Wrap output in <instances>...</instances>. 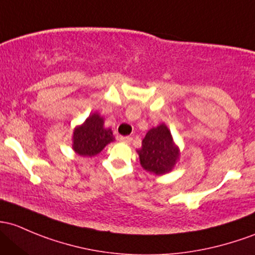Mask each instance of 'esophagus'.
Instances as JSON below:
<instances>
[{
  "label": "esophagus",
  "mask_w": 255,
  "mask_h": 255,
  "mask_svg": "<svg viewBox=\"0 0 255 255\" xmlns=\"http://www.w3.org/2000/svg\"><path fill=\"white\" fill-rule=\"evenodd\" d=\"M120 141H123V143H128L129 144L132 141V136H120L119 138Z\"/></svg>",
  "instance_id": "esophagus-1"
}]
</instances>
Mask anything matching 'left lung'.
<instances>
[{"mask_svg": "<svg viewBox=\"0 0 255 255\" xmlns=\"http://www.w3.org/2000/svg\"><path fill=\"white\" fill-rule=\"evenodd\" d=\"M141 167L155 176L172 171L179 157V149L173 143L170 129L165 125L151 128L136 150Z\"/></svg>", "mask_w": 255, "mask_h": 255, "instance_id": "8db88e82", "label": "left lung"}]
</instances>
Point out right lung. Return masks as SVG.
<instances>
[{"instance_id": "obj_1", "label": "right lung", "mask_w": 255, "mask_h": 255, "mask_svg": "<svg viewBox=\"0 0 255 255\" xmlns=\"http://www.w3.org/2000/svg\"><path fill=\"white\" fill-rule=\"evenodd\" d=\"M114 140L111 128L104 127V119L95 112L74 128L73 150L80 156H94Z\"/></svg>"}]
</instances>
